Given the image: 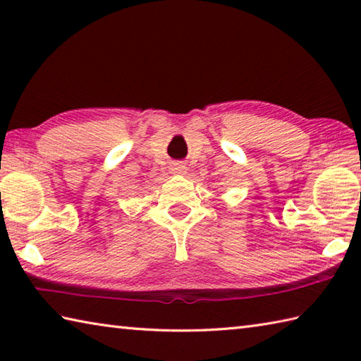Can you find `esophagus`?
<instances>
[{
  "instance_id": "1",
  "label": "esophagus",
  "mask_w": 361,
  "mask_h": 361,
  "mask_svg": "<svg viewBox=\"0 0 361 361\" xmlns=\"http://www.w3.org/2000/svg\"><path fill=\"white\" fill-rule=\"evenodd\" d=\"M186 170H188V167L183 162L172 164V172L173 173H186Z\"/></svg>"
}]
</instances>
